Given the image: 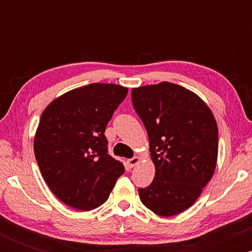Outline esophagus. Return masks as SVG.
Instances as JSON below:
<instances>
[{
    "label": "esophagus",
    "instance_id": "1",
    "mask_svg": "<svg viewBox=\"0 0 252 252\" xmlns=\"http://www.w3.org/2000/svg\"><path fill=\"white\" fill-rule=\"evenodd\" d=\"M138 161H140V158H137V156H135V158H129V160L126 161V163H128V166L130 167V168H132V167L136 166V164L138 163Z\"/></svg>",
    "mask_w": 252,
    "mask_h": 252
}]
</instances>
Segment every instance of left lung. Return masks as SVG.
Instances as JSON below:
<instances>
[{"label": "left lung", "instance_id": "left-lung-1", "mask_svg": "<svg viewBox=\"0 0 252 252\" xmlns=\"http://www.w3.org/2000/svg\"><path fill=\"white\" fill-rule=\"evenodd\" d=\"M131 100L155 164L154 180L138 189L141 201L161 217L179 215L194 204L215 173V116L200 97L168 82L132 89Z\"/></svg>", "mask_w": 252, "mask_h": 252}]
</instances>
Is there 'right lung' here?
Returning <instances> with one entry per match:
<instances>
[{
    "label": "right lung",
    "instance_id": "1",
    "mask_svg": "<svg viewBox=\"0 0 252 252\" xmlns=\"http://www.w3.org/2000/svg\"><path fill=\"white\" fill-rule=\"evenodd\" d=\"M126 94L121 85L94 83L66 92L43 110L34 154L43 180L63 204L96 209L124 173L108 154L104 132Z\"/></svg>",
    "mask_w": 252,
    "mask_h": 252
}]
</instances>
